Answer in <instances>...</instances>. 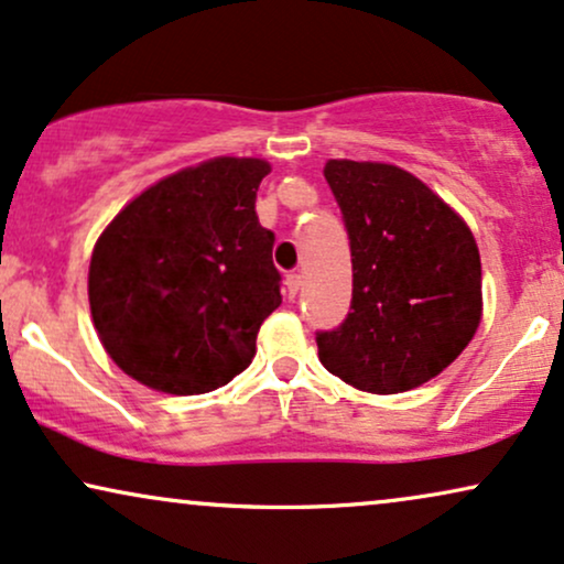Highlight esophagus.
Here are the masks:
<instances>
[{
	"label": "esophagus",
	"instance_id": "34e87169",
	"mask_svg": "<svg viewBox=\"0 0 564 564\" xmlns=\"http://www.w3.org/2000/svg\"><path fill=\"white\" fill-rule=\"evenodd\" d=\"M284 288H288L290 297H295L297 290H301V274H297V271H290V274L284 276Z\"/></svg>",
	"mask_w": 564,
	"mask_h": 564
}]
</instances>
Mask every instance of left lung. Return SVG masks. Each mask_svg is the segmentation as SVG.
Returning <instances> with one entry per match:
<instances>
[{
  "instance_id": "1",
  "label": "left lung",
  "mask_w": 564,
  "mask_h": 564,
  "mask_svg": "<svg viewBox=\"0 0 564 564\" xmlns=\"http://www.w3.org/2000/svg\"><path fill=\"white\" fill-rule=\"evenodd\" d=\"M350 240L352 301L316 332L318 360L350 387L398 394L442 373L481 322L474 235L419 177L392 164L324 166Z\"/></svg>"
}]
</instances>
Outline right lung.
Returning a JSON list of instances; mask_svg holds the SVG:
<instances>
[{
	"mask_svg": "<svg viewBox=\"0 0 564 564\" xmlns=\"http://www.w3.org/2000/svg\"><path fill=\"white\" fill-rule=\"evenodd\" d=\"M271 166L219 156L151 185L104 229L88 301L101 345L128 377L204 394L246 371L282 303L274 232L256 191Z\"/></svg>",
	"mask_w": 564,
	"mask_h": 564,
	"instance_id": "1",
	"label": "right lung"
}]
</instances>
